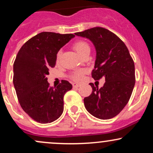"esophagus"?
I'll return each mask as SVG.
<instances>
[{
    "label": "esophagus",
    "mask_w": 153,
    "mask_h": 153,
    "mask_svg": "<svg viewBox=\"0 0 153 153\" xmlns=\"http://www.w3.org/2000/svg\"><path fill=\"white\" fill-rule=\"evenodd\" d=\"M80 86V85L79 83H77V82H73V87L74 88H79Z\"/></svg>",
    "instance_id": "esophagus-1"
}]
</instances>
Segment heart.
<instances>
[{"mask_svg": "<svg viewBox=\"0 0 153 153\" xmlns=\"http://www.w3.org/2000/svg\"><path fill=\"white\" fill-rule=\"evenodd\" d=\"M73 48L80 56H82L87 52H90V46L86 42L83 41V40H79V41L75 42L73 44ZM61 54H62L61 51H59L57 53V57H56L57 62H59V59H60ZM85 73H86L85 69L77 70L71 75V78L75 81H81Z\"/></svg>", "mask_w": 153, "mask_h": 153, "instance_id": "1", "label": "heart"}]
</instances>
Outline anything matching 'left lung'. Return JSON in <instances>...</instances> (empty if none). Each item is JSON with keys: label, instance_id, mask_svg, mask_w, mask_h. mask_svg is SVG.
<instances>
[{"label": "left lung", "instance_id": "left-lung-1", "mask_svg": "<svg viewBox=\"0 0 153 153\" xmlns=\"http://www.w3.org/2000/svg\"><path fill=\"white\" fill-rule=\"evenodd\" d=\"M77 36L89 39L96 50L92 78H105L101 88L90 83L92 93L84 99V105L91 114L98 119H108L119 114L131 97L135 83L134 63L129 50L113 32L102 27H94Z\"/></svg>", "mask_w": 153, "mask_h": 153}]
</instances>
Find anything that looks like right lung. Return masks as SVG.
<instances>
[{"label": "right lung", "instance_id": "obj_1", "mask_svg": "<svg viewBox=\"0 0 153 153\" xmlns=\"http://www.w3.org/2000/svg\"><path fill=\"white\" fill-rule=\"evenodd\" d=\"M74 36L73 34L41 32L28 40L16 57L13 82L19 102L23 110L39 123H51L62 115L63 97L73 85L62 80L52 88L47 75L55 66L58 51Z\"/></svg>", "mask_w": 153, "mask_h": 153}]
</instances>
